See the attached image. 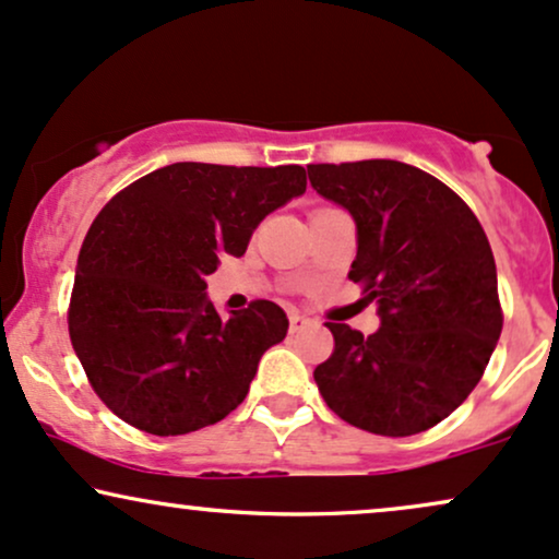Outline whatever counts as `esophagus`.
<instances>
[{"label": "esophagus", "instance_id": "esophagus-1", "mask_svg": "<svg viewBox=\"0 0 559 559\" xmlns=\"http://www.w3.org/2000/svg\"><path fill=\"white\" fill-rule=\"evenodd\" d=\"M309 322H312V320H309L307 314H301V312H288V333L305 331Z\"/></svg>", "mask_w": 559, "mask_h": 559}]
</instances>
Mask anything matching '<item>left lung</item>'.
<instances>
[{
  "mask_svg": "<svg viewBox=\"0 0 559 559\" xmlns=\"http://www.w3.org/2000/svg\"><path fill=\"white\" fill-rule=\"evenodd\" d=\"M322 198L356 221L348 278L378 301V333L328 322L333 354L314 369L348 425L408 437L440 425L481 380L502 331L497 267L479 218L432 174L374 158L309 164Z\"/></svg>",
  "mask_w": 559,
  "mask_h": 559,
  "instance_id": "obj_1",
  "label": "left lung"
}]
</instances>
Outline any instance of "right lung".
<instances>
[{"instance_id":"add662e5","label":"right lung","mask_w":559,"mask_h":559,"mask_svg":"<svg viewBox=\"0 0 559 559\" xmlns=\"http://www.w3.org/2000/svg\"><path fill=\"white\" fill-rule=\"evenodd\" d=\"M307 190L301 166L171 164L117 192L78 258L67 325L96 395L127 425L171 437L215 425L241 401L260 356L286 338L278 305L221 318L205 294L218 258Z\"/></svg>"}]
</instances>
